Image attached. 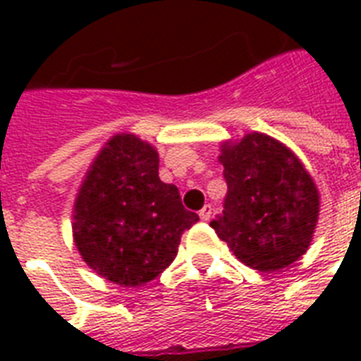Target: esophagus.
Wrapping results in <instances>:
<instances>
[{
    "label": "esophagus",
    "instance_id": "esophagus-1",
    "mask_svg": "<svg viewBox=\"0 0 361 361\" xmlns=\"http://www.w3.org/2000/svg\"><path fill=\"white\" fill-rule=\"evenodd\" d=\"M200 219L202 221H209L212 219V206H209V204H206V206H204L202 209H200Z\"/></svg>",
    "mask_w": 361,
    "mask_h": 361
}]
</instances>
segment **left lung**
<instances>
[{
  "instance_id": "1",
  "label": "left lung",
  "mask_w": 361,
  "mask_h": 361,
  "mask_svg": "<svg viewBox=\"0 0 361 361\" xmlns=\"http://www.w3.org/2000/svg\"><path fill=\"white\" fill-rule=\"evenodd\" d=\"M226 191L209 225L238 260L277 271L307 251L319 221V191L300 159L262 133L221 146Z\"/></svg>"
}]
</instances>
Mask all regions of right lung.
<instances>
[{"mask_svg":"<svg viewBox=\"0 0 361 361\" xmlns=\"http://www.w3.org/2000/svg\"><path fill=\"white\" fill-rule=\"evenodd\" d=\"M197 221L183 208L178 187L159 180L155 147L135 135H116L78 191L73 236L93 271L130 288L169 268L181 234Z\"/></svg>","mask_w":361,"mask_h":361,"instance_id":"obj_1","label":"right lung"}]
</instances>
